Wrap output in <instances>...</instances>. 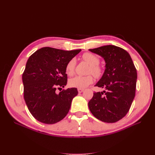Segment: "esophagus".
Masks as SVG:
<instances>
[{
  "label": "esophagus",
  "mask_w": 155,
  "mask_h": 155,
  "mask_svg": "<svg viewBox=\"0 0 155 155\" xmlns=\"http://www.w3.org/2000/svg\"><path fill=\"white\" fill-rule=\"evenodd\" d=\"M78 91L79 93H81L84 91V89H83V88H78Z\"/></svg>",
  "instance_id": "1"
}]
</instances>
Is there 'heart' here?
I'll list each match as a JSON object with an SVG mask.
<instances>
[{
  "label": "heart",
  "instance_id": "b5f03b06",
  "mask_svg": "<svg viewBox=\"0 0 155 155\" xmlns=\"http://www.w3.org/2000/svg\"><path fill=\"white\" fill-rule=\"evenodd\" d=\"M82 59L90 65L88 73L93 74V76L97 79L100 78L104 74V70L99 64L100 60V58L95 54L92 53H85L82 55ZM76 61L74 58L70 59L66 64V73L68 76H73L75 72ZM94 81V78L92 75L89 74L87 76H76L70 79L69 81V85L72 87L84 88L91 85Z\"/></svg>",
  "mask_w": 155,
  "mask_h": 155
}]
</instances>
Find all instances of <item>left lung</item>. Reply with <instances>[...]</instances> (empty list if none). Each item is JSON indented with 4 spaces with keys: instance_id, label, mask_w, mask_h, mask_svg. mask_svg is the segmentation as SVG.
Returning a JSON list of instances; mask_svg holds the SVG:
<instances>
[{
    "instance_id": "8db88e82",
    "label": "left lung",
    "mask_w": 155,
    "mask_h": 155,
    "mask_svg": "<svg viewBox=\"0 0 155 155\" xmlns=\"http://www.w3.org/2000/svg\"><path fill=\"white\" fill-rule=\"evenodd\" d=\"M104 58L105 70L96 87L104 92H94L88 102L91 113L106 123H114L127 114L135 96L137 71L129 54L118 46L106 45L89 49Z\"/></svg>"
}]
</instances>
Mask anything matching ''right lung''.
Returning <instances> with one entry per match:
<instances>
[{
    "instance_id": "right-lung-1",
    "label": "right lung",
    "mask_w": 155,
    "mask_h": 155,
    "mask_svg": "<svg viewBox=\"0 0 155 155\" xmlns=\"http://www.w3.org/2000/svg\"><path fill=\"white\" fill-rule=\"evenodd\" d=\"M81 50L65 51L50 47L39 49L30 55L22 74L24 98L30 113L41 122L54 124L70 110L76 88L56 89L67 85L66 64Z\"/></svg>"
}]
</instances>
